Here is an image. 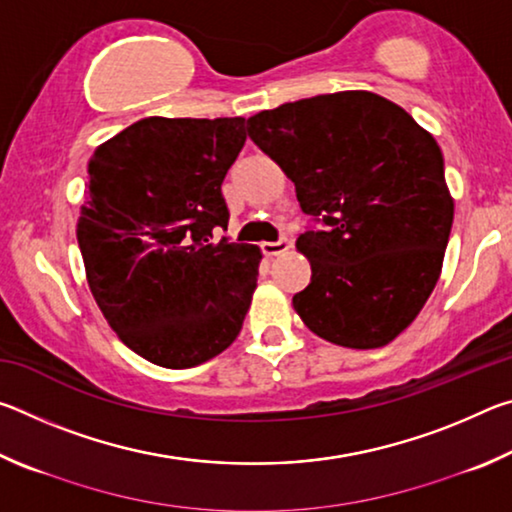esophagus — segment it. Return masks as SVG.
<instances>
[{"label":"esophagus","instance_id":"34e87169","mask_svg":"<svg viewBox=\"0 0 512 512\" xmlns=\"http://www.w3.org/2000/svg\"><path fill=\"white\" fill-rule=\"evenodd\" d=\"M291 248V241L289 239H277V241H264L262 244V250L266 257H275V255H282L287 253V250Z\"/></svg>","mask_w":512,"mask_h":512}]
</instances>
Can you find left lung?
Masks as SVG:
<instances>
[{
	"label": "left lung",
	"mask_w": 512,
	"mask_h": 512,
	"mask_svg": "<svg viewBox=\"0 0 512 512\" xmlns=\"http://www.w3.org/2000/svg\"><path fill=\"white\" fill-rule=\"evenodd\" d=\"M248 135L327 230L300 235L311 282L293 296L311 332L350 350L384 348L436 287L454 198L433 135L368 90L318 94L248 119Z\"/></svg>",
	"instance_id": "8db88e82"
}]
</instances>
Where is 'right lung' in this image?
<instances>
[{
	"instance_id": "obj_1",
	"label": "right lung",
	"mask_w": 512,
	"mask_h": 512,
	"mask_svg": "<svg viewBox=\"0 0 512 512\" xmlns=\"http://www.w3.org/2000/svg\"><path fill=\"white\" fill-rule=\"evenodd\" d=\"M244 117H146L99 144L76 239L90 291L121 343L162 368L230 348L257 289L262 250L210 244L228 225L221 183Z\"/></svg>"
}]
</instances>
